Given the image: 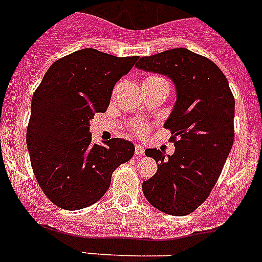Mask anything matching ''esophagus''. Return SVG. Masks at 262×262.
Instances as JSON below:
<instances>
[{"label": "esophagus", "instance_id": "34e87169", "mask_svg": "<svg viewBox=\"0 0 262 262\" xmlns=\"http://www.w3.org/2000/svg\"><path fill=\"white\" fill-rule=\"evenodd\" d=\"M135 151H136V155L140 156V157H141V156H144V155H145V149L142 148V145H136Z\"/></svg>", "mask_w": 262, "mask_h": 262}]
</instances>
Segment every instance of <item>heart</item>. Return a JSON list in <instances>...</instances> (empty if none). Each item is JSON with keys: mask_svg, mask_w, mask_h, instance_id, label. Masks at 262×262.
Masks as SVG:
<instances>
[{"mask_svg": "<svg viewBox=\"0 0 262 262\" xmlns=\"http://www.w3.org/2000/svg\"><path fill=\"white\" fill-rule=\"evenodd\" d=\"M161 77H157V76H150L148 77L145 81H155V80H160ZM146 130H148V127L145 126L144 124H137L135 126V132L137 133V135H144V133H146Z\"/></svg>", "mask_w": 262, "mask_h": 262, "instance_id": "obj_1", "label": "heart"}]
</instances>
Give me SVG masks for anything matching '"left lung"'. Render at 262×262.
I'll return each mask as SVG.
<instances>
[{
	"label": "left lung",
	"mask_w": 262,
	"mask_h": 262,
	"mask_svg": "<svg viewBox=\"0 0 262 262\" xmlns=\"http://www.w3.org/2000/svg\"><path fill=\"white\" fill-rule=\"evenodd\" d=\"M136 67L168 76L177 93L164 124L176 150L168 157L145 150L158 169L142 182V192L158 210L185 216L208 199L223 172L234 140V97L216 63L185 48L142 57Z\"/></svg>",
	"instance_id": "left-lung-1"
}]
</instances>
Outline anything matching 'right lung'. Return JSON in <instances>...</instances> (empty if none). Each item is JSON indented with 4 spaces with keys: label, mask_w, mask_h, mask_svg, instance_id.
I'll list each match as a JSON object with an SVG mask.
<instances>
[{
    "label": "right lung",
    "mask_w": 262,
    "mask_h": 262,
    "mask_svg": "<svg viewBox=\"0 0 262 262\" xmlns=\"http://www.w3.org/2000/svg\"><path fill=\"white\" fill-rule=\"evenodd\" d=\"M137 60L77 50L53 63L33 94L26 145L39 188L54 205L77 210L97 202L114 169L135 155L122 138L92 144L89 121L106 112L114 85Z\"/></svg>",
    "instance_id": "obj_1"
}]
</instances>
